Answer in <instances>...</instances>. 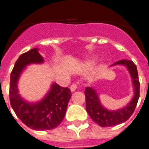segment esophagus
<instances>
[{"label":"esophagus","instance_id":"obj_1","mask_svg":"<svg viewBox=\"0 0 149 149\" xmlns=\"http://www.w3.org/2000/svg\"><path fill=\"white\" fill-rule=\"evenodd\" d=\"M77 88V84H72L70 86V90H71L72 92L75 91Z\"/></svg>","mask_w":149,"mask_h":149}]
</instances>
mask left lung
<instances>
[{
    "mask_svg": "<svg viewBox=\"0 0 149 149\" xmlns=\"http://www.w3.org/2000/svg\"><path fill=\"white\" fill-rule=\"evenodd\" d=\"M121 64L127 66L131 74L134 87V96L132 101L124 109L118 111H109L104 109L99 100L97 94L93 87H86L84 91L86 98V109L90 117L94 122L101 127H112L122 124L127 120L135 111L136 106L139 98V81L138 72L136 65L133 61L122 59L114 63L113 65Z\"/></svg>",
    "mask_w": 149,
    "mask_h": 149,
    "instance_id": "1",
    "label": "left lung"
}]
</instances>
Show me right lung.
Masks as SVG:
<instances>
[{"label":"right lung","instance_id":"add662e5","mask_svg":"<svg viewBox=\"0 0 149 149\" xmlns=\"http://www.w3.org/2000/svg\"><path fill=\"white\" fill-rule=\"evenodd\" d=\"M43 61L38 49H31L19 57L10 74L9 95L11 106L19 120L35 130H49L58 127L64 119L68 102L72 96L68 87H60L54 83L49 93L40 102L29 104L22 100L17 90L20 74L25 65L40 63Z\"/></svg>","mask_w":149,"mask_h":149}]
</instances>
